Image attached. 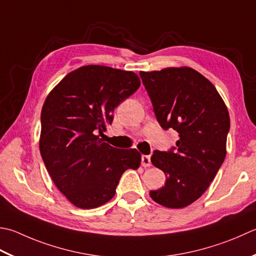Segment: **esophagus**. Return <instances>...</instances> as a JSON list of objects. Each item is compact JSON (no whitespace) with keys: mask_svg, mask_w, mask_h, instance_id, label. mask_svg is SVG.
<instances>
[{"mask_svg":"<svg viewBox=\"0 0 256 256\" xmlns=\"http://www.w3.org/2000/svg\"><path fill=\"white\" fill-rule=\"evenodd\" d=\"M141 163L144 168H150L151 166V156L150 155H142Z\"/></svg>","mask_w":256,"mask_h":256,"instance_id":"esophagus-1","label":"esophagus"}]
</instances>
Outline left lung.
Returning a JSON list of instances; mask_svg holds the SVG:
<instances>
[{
  "label": "left lung",
  "mask_w": 256,
  "mask_h": 256,
  "mask_svg": "<svg viewBox=\"0 0 256 256\" xmlns=\"http://www.w3.org/2000/svg\"><path fill=\"white\" fill-rule=\"evenodd\" d=\"M162 128L178 133L176 146L154 151L151 162L166 176L151 191L155 202L182 208L206 191L226 155L230 115L214 85L191 68L140 72Z\"/></svg>",
  "instance_id": "obj_1"
}]
</instances>
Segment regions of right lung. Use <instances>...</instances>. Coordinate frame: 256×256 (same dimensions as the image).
<instances>
[{
	"label": "right lung",
	"mask_w": 256,
	"mask_h": 256,
	"mask_svg": "<svg viewBox=\"0 0 256 256\" xmlns=\"http://www.w3.org/2000/svg\"><path fill=\"white\" fill-rule=\"evenodd\" d=\"M140 84L133 72L86 65L68 73L45 100L40 152L54 184L75 206L108 202L122 174L141 164L136 148L118 150L100 138L114 108Z\"/></svg>",
	"instance_id": "obj_1"
}]
</instances>
